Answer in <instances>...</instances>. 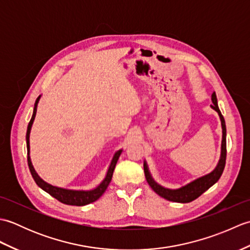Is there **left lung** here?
I'll return each mask as SVG.
<instances>
[{
	"label": "left lung",
	"instance_id": "left-lung-1",
	"mask_svg": "<svg viewBox=\"0 0 250 250\" xmlns=\"http://www.w3.org/2000/svg\"><path fill=\"white\" fill-rule=\"evenodd\" d=\"M211 101H213V107L217 113H218L220 120H221V125H222V143H221V156L220 160L218 162V166L216 167L213 172L205 175L203 177H200L198 179L193 180L192 183L186 185L185 187H182L176 190H169L167 188L161 187L160 185H158L155 180H153L150 176L149 171H148L146 162L144 163V172H145V177L147 183L149 184L151 189L155 191L157 194H159L162 198L167 199L172 202H179V203H189V202H192L193 200L198 199L199 196L204 193L207 189H209L211 186L218 182L220 176L222 175V172L225 169L226 166V159H227V130H226V122L224 116L221 115L220 109L218 107V104H217V98L216 93L214 92L211 94Z\"/></svg>",
	"mask_w": 250,
	"mask_h": 250
}]
</instances>
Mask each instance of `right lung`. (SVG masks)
Returning a JSON list of instances; mask_svg holds the SVG:
<instances>
[{
	"instance_id": "1",
	"label": "right lung",
	"mask_w": 250,
	"mask_h": 250,
	"mask_svg": "<svg viewBox=\"0 0 250 250\" xmlns=\"http://www.w3.org/2000/svg\"><path fill=\"white\" fill-rule=\"evenodd\" d=\"M39 100L40 97L36 99L35 101V104H34V110H33V115H32V118L29 122L28 125V130H26V148H28V164H29V168H30V172L32 174V177L34 178L35 183L37 184V186H40V187L45 190L46 192H48L51 196H54L55 199H57L58 201H60L61 203L63 204H66V205H76V206H83V205H87L92 203V202L97 201L101 195H102L105 190L107 189L108 185L111 180V177H113V173H114V169L116 167V163L118 161L119 156L122 150L117 151L115 153V156L113 158V160H111V163L109 166V168L107 171V174H106V177L103 180L102 183L100 184L99 187H97L93 190H90V191H75V190H66V189H62V188H58V187H54V186H51L49 184L45 183L43 179H41L39 175L36 174L35 169L32 166L31 163V159L29 156V151H30V142H29V137H30V131H31V126L32 124H33L34 118H35V115H36V107H37V103H39Z\"/></svg>"
}]
</instances>
